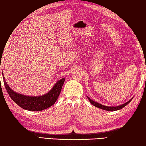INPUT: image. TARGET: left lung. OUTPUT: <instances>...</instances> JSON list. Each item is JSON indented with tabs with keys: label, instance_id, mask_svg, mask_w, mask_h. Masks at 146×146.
Masks as SVG:
<instances>
[{
	"label": "left lung",
	"instance_id": "1",
	"mask_svg": "<svg viewBox=\"0 0 146 146\" xmlns=\"http://www.w3.org/2000/svg\"><path fill=\"white\" fill-rule=\"evenodd\" d=\"M87 97L88 98V100H90V103L91 104H93L94 106H95V107H97L98 108H100L101 110H106V111H117V110H121V109H122L123 108H124L125 106H127L128 104H129L131 100L133 99L132 98H131V99L127 101V102H125L124 104H123L122 105H120V106H104V105H102L101 104L95 102V101H93L91 98H90V97H88L87 96Z\"/></svg>",
	"mask_w": 146,
	"mask_h": 146
}]
</instances>
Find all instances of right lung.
<instances>
[{
    "label": "right lung",
    "mask_w": 146,
    "mask_h": 146,
    "mask_svg": "<svg viewBox=\"0 0 146 146\" xmlns=\"http://www.w3.org/2000/svg\"><path fill=\"white\" fill-rule=\"evenodd\" d=\"M2 77L5 88L11 99L24 110L33 111H40L52 106L57 100L65 81V78L58 80L53 87L44 95L40 96H27L17 93L11 90L5 80L3 73Z\"/></svg>",
    "instance_id": "add662e5"
}]
</instances>
